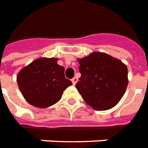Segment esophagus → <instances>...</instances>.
<instances>
[{"instance_id": "esophagus-1", "label": "esophagus", "mask_w": 148, "mask_h": 148, "mask_svg": "<svg viewBox=\"0 0 148 148\" xmlns=\"http://www.w3.org/2000/svg\"><path fill=\"white\" fill-rule=\"evenodd\" d=\"M77 81H78V79L76 77L73 78V79H72V82H73V85H75V84H76V82H77Z\"/></svg>"}]
</instances>
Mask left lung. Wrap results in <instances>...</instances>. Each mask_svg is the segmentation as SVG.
<instances>
[{
    "instance_id": "left-lung-1",
    "label": "left lung",
    "mask_w": 148,
    "mask_h": 148,
    "mask_svg": "<svg viewBox=\"0 0 148 148\" xmlns=\"http://www.w3.org/2000/svg\"><path fill=\"white\" fill-rule=\"evenodd\" d=\"M78 62L81 77L75 88L84 101L99 111L116 106L128 83L127 66L121 60L100 52H93Z\"/></svg>"
}]
</instances>
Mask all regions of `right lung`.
<instances>
[{
	"label": "right lung",
	"instance_id": "right-lung-1",
	"mask_svg": "<svg viewBox=\"0 0 148 148\" xmlns=\"http://www.w3.org/2000/svg\"><path fill=\"white\" fill-rule=\"evenodd\" d=\"M56 58H40L22 69L16 76L26 101L37 108H47L60 101L63 91L71 85L65 69Z\"/></svg>",
	"mask_w": 148,
	"mask_h": 148
}]
</instances>
